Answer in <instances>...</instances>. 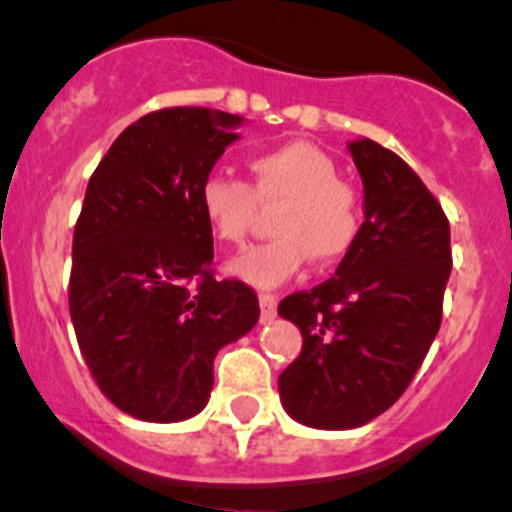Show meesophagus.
I'll return each mask as SVG.
<instances>
[{
    "mask_svg": "<svg viewBox=\"0 0 512 512\" xmlns=\"http://www.w3.org/2000/svg\"><path fill=\"white\" fill-rule=\"evenodd\" d=\"M258 303H261V318L263 320L276 318V295H273V293H258Z\"/></svg>",
    "mask_w": 512,
    "mask_h": 512,
    "instance_id": "1",
    "label": "esophagus"
}]
</instances>
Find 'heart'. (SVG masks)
I'll return each instance as SVG.
<instances>
[{
    "label": "heart",
    "instance_id": "heart-1",
    "mask_svg": "<svg viewBox=\"0 0 512 512\" xmlns=\"http://www.w3.org/2000/svg\"><path fill=\"white\" fill-rule=\"evenodd\" d=\"M251 184L226 172H209L199 187V212L214 239L226 246L246 244L258 221V207L273 214L276 239L234 258L229 271L258 288L293 278L313 256L335 263L352 251L362 229L355 187L337 177L335 162L320 147L293 140L249 157Z\"/></svg>",
    "mask_w": 512,
    "mask_h": 512
}]
</instances>
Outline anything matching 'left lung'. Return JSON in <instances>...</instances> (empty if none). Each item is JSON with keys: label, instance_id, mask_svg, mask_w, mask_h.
I'll return each instance as SVG.
<instances>
[{"label": "left lung", "instance_id": "obj_1", "mask_svg": "<svg viewBox=\"0 0 512 512\" xmlns=\"http://www.w3.org/2000/svg\"><path fill=\"white\" fill-rule=\"evenodd\" d=\"M365 221L335 276L286 295L300 355L278 377L286 412L313 429H355L412 384L441 325L451 231L419 175L374 140L350 142Z\"/></svg>", "mask_w": 512, "mask_h": 512}]
</instances>
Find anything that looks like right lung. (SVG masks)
<instances>
[{
  "instance_id": "add662e5",
  "label": "right lung",
  "mask_w": 512,
  "mask_h": 512,
  "mask_svg": "<svg viewBox=\"0 0 512 512\" xmlns=\"http://www.w3.org/2000/svg\"><path fill=\"white\" fill-rule=\"evenodd\" d=\"M239 115L162 108L128 125L88 182L73 231L68 310L98 389L142 421L199 414L214 357L258 320L254 288L214 278L199 187Z\"/></svg>"
}]
</instances>
